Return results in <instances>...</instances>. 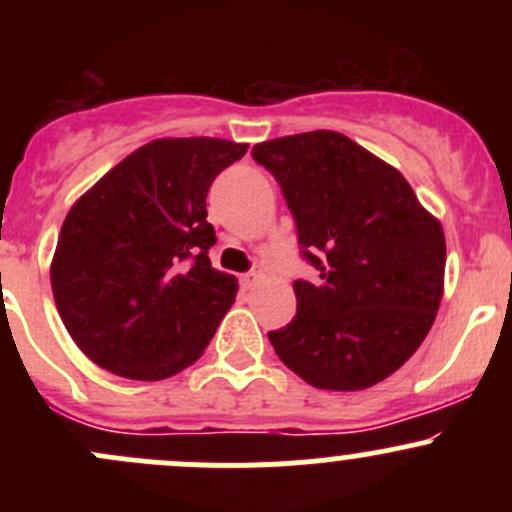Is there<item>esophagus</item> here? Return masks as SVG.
Instances as JSON below:
<instances>
[{"label": "esophagus", "mask_w": 512, "mask_h": 512, "mask_svg": "<svg viewBox=\"0 0 512 512\" xmlns=\"http://www.w3.org/2000/svg\"><path fill=\"white\" fill-rule=\"evenodd\" d=\"M262 277H265V267H262V265H255V267H252L250 272H247L245 277H242V282H245V287H255L257 282L262 280Z\"/></svg>", "instance_id": "esophagus-1"}]
</instances>
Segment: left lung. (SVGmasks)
<instances>
[{"label":"left lung","instance_id":"8db88e82","mask_svg":"<svg viewBox=\"0 0 512 512\" xmlns=\"http://www.w3.org/2000/svg\"><path fill=\"white\" fill-rule=\"evenodd\" d=\"M280 183L317 282H294L297 314L270 332L285 366L314 389L361 391L421 347L443 297L446 237L414 188L337 131L257 143Z\"/></svg>","mask_w":512,"mask_h":512}]
</instances>
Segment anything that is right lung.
I'll use <instances>...</instances> for the list:
<instances>
[{
    "label": "right lung",
    "mask_w": 512,
    "mask_h": 512,
    "mask_svg": "<svg viewBox=\"0 0 512 512\" xmlns=\"http://www.w3.org/2000/svg\"><path fill=\"white\" fill-rule=\"evenodd\" d=\"M247 143L158 138L86 190L66 215L51 292L66 332L94 364L136 381L188 369L235 302L210 265L205 198Z\"/></svg>",
    "instance_id": "1"
}]
</instances>
